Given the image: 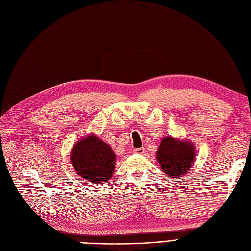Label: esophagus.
<instances>
[{
  "mask_svg": "<svg viewBox=\"0 0 251 251\" xmlns=\"http://www.w3.org/2000/svg\"><path fill=\"white\" fill-rule=\"evenodd\" d=\"M134 152L135 153H139V154H142L145 152V148L142 147V148H137V149H134Z\"/></svg>",
  "mask_w": 251,
  "mask_h": 251,
  "instance_id": "34e87169",
  "label": "esophagus"
}]
</instances>
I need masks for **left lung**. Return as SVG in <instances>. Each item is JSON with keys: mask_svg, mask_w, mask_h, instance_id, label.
<instances>
[{"mask_svg": "<svg viewBox=\"0 0 251 251\" xmlns=\"http://www.w3.org/2000/svg\"><path fill=\"white\" fill-rule=\"evenodd\" d=\"M195 155L192 142L166 136L160 142L156 158L165 175L176 180L189 172L195 160Z\"/></svg>", "mask_w": 251, "mask_h": 251, "instance_id": "left-lung-1", "label": "left lung"}]
</instances>
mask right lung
<instances>
[{
    "label": "right lung",
    "instance_id": "right-lung-1",
    "mask_svg": "<svg viewBox=\"0 0 251 251\" xmlns=\"http://www.w3.org/2000/svg\"><path fill=\"white\" fill-rule=\"evenodd\" d=\"M116 155L111 147L95 135L79 140L70 154L71 164L76 174L86 181L103 184L114 173Z\"/></svg>",
    "mask_w": 251,
    "mask_h": 251
}]
</instances>
